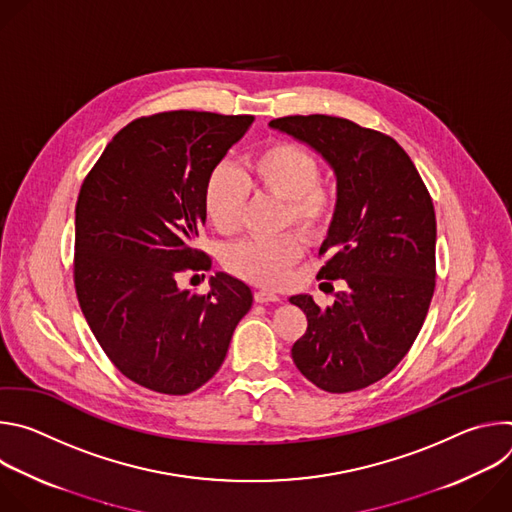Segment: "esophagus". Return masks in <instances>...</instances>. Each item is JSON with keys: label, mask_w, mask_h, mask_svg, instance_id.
Segmentation results:
<instances>
[{"label": "esophagus", "mask_w": 512, "mask_h": 512, "mask_svg": "<svg viewBox=\"0 0 512 512\" xmlns=\"http://www.w3.org/2000/svg\"><path fill=\"white\" fill-rule=\"evenodd\" d=\"M255 302H259V304L279 302V296H277V294H273V291H267V289H259V291H255Z\"/></svg>", "instance_id": "34e87169"}]
</instances>
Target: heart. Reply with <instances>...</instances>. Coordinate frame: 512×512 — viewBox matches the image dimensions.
<instances>
[{"label":"heart","mask_w":512,"mask_h":512,"mask_svg":"<svg viewBox=\"0 0 512 512\" xmlns=\"http://www.w3.org/2000/svg\"><path fill=\"white\" fill-rule=\"evenodd\" d=\"M249 192L267 194L285 202V223L306 233H320L332 221L336 192L320 182V160L302 145L275 139L251 154L243 170L218 166L210 172L202 204L212 227L231 235L239 229ZM304 241L298 233L251 237L225 253V267L255 285L275 287L302 257Z\"/></svg>","instance_id":"1"}]
</instances>
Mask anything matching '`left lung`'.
I'll return each mask as SVG.
<instances>
[{"label":"left lung","mask_w":512,"mask_h":512,"mask_svg":"<svg viewBox=\"0 0 512 512\" xmlns=\"http://www.w3.org/2000/svg\"><path fill=\"white\" fill-rule=\"evenodd\" d=\"M316 150L336 174V210L318 279H342L334 304L291 296L306 334L291 346L300 373L328 393L387 377L415 342L435 289V210L401 145L375 129L330 115L269 123Z\"/></svg>","instance_id":"8db88e82"}]
</instances>
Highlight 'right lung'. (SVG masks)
Returning <instances> with one entry per match:
<instances>
[{
  "instance_id": "add662e5",
  "label": "right lung",
  "mask_w": 512,
  "mask_h": 512,
  "mask_svg": "<svg viewBox=\"0 0 512 512\" xmlns=\"http://www.w3.org/2000/svg\"><path fill=\"white\" fill-rule=\"evenodd\" d=\"M253 115L168 111L125 125L87 174L75 218V289L91 332L133 383L188 395L221 369L251 310L241 279L218 271L206 296L178 287L210 267L196 249L204 184Z\"/></svg>"
}]
</instances>
